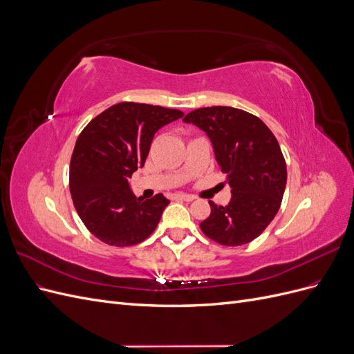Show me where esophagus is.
Segmentation results:
<instances>
[{"instance_id":"esophagus-1","label":"esophagus","mask_w":354,"mask_h":354,"mask_svg":"<svg viewBox=\"0 0 354 354\" xmlns=\"http://www.w3.org/2000/svg\"><path fill=\"white\" fill-rule=\"evenodd\" d=\"M174 199L176 201H185V202H192L195 199V196H192V195H185V194H177V195H174Z\"/></svg>"}]
</instances>
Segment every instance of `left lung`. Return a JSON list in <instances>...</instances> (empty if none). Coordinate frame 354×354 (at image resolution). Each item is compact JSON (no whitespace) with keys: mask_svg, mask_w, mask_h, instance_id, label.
<instances>
[{"mask_svg":"<svg viewBox=\"0 0 354 354\" xmlns=\"http://www.w3.org/2000/svg\"><path fill=\"white\" fill-rule=\"evenodd\" d=\"M185 122L205 131L232 189L226 207L209 201L211 214L199 226L224 246H241L259 238L281 208L286 162L276 137L259 116L230 106L189 112Z\"/></svg>","mask_w":354,"mask_h":354,"instance_id":"1","label":"left lung"}]
</instances>
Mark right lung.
I'll use <instances>...</instances> for the list:
<instances>
[{"label":"right lung","mask_w":354,"mask_h":354,"mask_svg":"<svg viewBox=\"0 0 354 354\" xmlns=\"http://www.w3.org/2000/svg\"><path fill=\"white\" fill-rule=\"evenodd\" d=\"M183 116L162 106L122 102L87 124L75 143L69 189L84 226L111 246H131L147 239L169 201L158 194L143 201L128 185L145 165L155 133Z\"/></svg>","instance_id":"1"}]
</instances>
